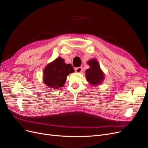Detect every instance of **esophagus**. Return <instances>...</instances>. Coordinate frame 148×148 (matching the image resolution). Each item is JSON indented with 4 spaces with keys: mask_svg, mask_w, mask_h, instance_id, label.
Returning a JSON list of instances; mask_svg holds the SVG:
<instances>
[{
    "mask_svg": "<svg viewBox=\"0 0 148 148\" xmlns=\"http://www.w3.org/2000/svg\"><path fill=\"white\" fill-rule=\"evenodd\" d=\"M75 71H76V72H77V73H81L83 71V68L81 66L78 67V68H76L75 69Z\"/></svg>",
    "mask_w": 148,
    "mask_h": 148,
    "instance_id": "obj_1",
    "label": "esophagus"
}]
</instances>
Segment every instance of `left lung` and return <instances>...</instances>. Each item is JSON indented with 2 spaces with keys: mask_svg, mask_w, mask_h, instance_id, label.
<instances>
[{
  "mask_svg": "<svg viewBox=\"0 0 148 148\" xmlns=\"http://www.w3.org/2000/svg\"><path fill=\"white\" fill-rule=\"evenodd\" d=\"M90 69L86 70V78L87 81L95 86L102 83L104 79V75L100 69L98 62L96 59L90 60L88 62Z\"/></svg>",
  "mask_w": 148,
  "mask_h": 148,
  "instance_id": "1",
  "label": "left lung"
}]
</instances>
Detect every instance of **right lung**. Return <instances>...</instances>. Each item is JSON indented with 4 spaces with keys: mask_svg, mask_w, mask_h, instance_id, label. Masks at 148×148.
<instances>
[{
    "mask_svg": "<svg viewBox=\"0 0 148 148\" xmlns=\"http://www.w3.org/2000/svg\"><path fill=\"white\" fill-rule=\"evenodd\" d=\"M74 71L73 66L65 63L64 60L58 57L47 65L44 70V82L46 85L53 89L63 87L70 73Z\"/></svg>",
    "mask_w": 148,
    "mask_h": 148,
    "instance_id": "add662e5",
    "label": "right lung"
}]
</instances>
